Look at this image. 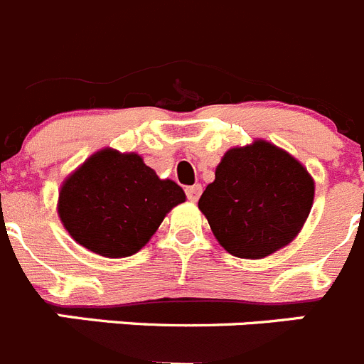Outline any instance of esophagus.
Listing matches in <instances>:
<instances>
[{"mask_svg":"<svg viewBox=\"0 0 364 364\" xmlns=\"http://www.w3.org/2000/svg\"><path fill=\"white\" fill-rule=\"evenodd\" d=\"M186 195H188V200L196 202V200L200 198V195H202V186L200 184L189 186V188H186Z\"/></svg>","mask_w":364,"mask_h":364,"instance_id":"esophagus-1","label":"esophagus"}]
</instances>
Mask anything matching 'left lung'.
I'll use <instances>...</instances> for the list:
<instances>
[{
  "label": "left lung",
  "instance_id": "1",
  "mask_svg": "<svg viewBox=\"0 0 364 364\" xmlns=\"http://www.w3.org/2000/svg\"><path fill=\"white\" fill-rule=\"evenodd\" d=\"M314 200V180L294 156L265 141L223 155L200 211L223 249L265 258L291 243Z\"/></svg>",
  "mask_w": 364,
  "mask_h": 364
}]
</instances>
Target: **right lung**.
Returning <instances> with one entry per match:
<instances>
[{
	"instance_id": "1",
	"label": "right lung",
	"mask_w": 364,
	"mask_h": 364,
	"mask_svg": "<svg viewBox=\"0 0 364 364\" xmlns=\"http://www.w3.org/2000/svg\"><path fill=\"white\" fill-rule=\"evenodd\" d=\"M184 200L180 186L160 180L139 155L102 149L65 180L59 216L82 247L124 258L144 247L164 216Z\"/></svg>"
}]
</instances>
